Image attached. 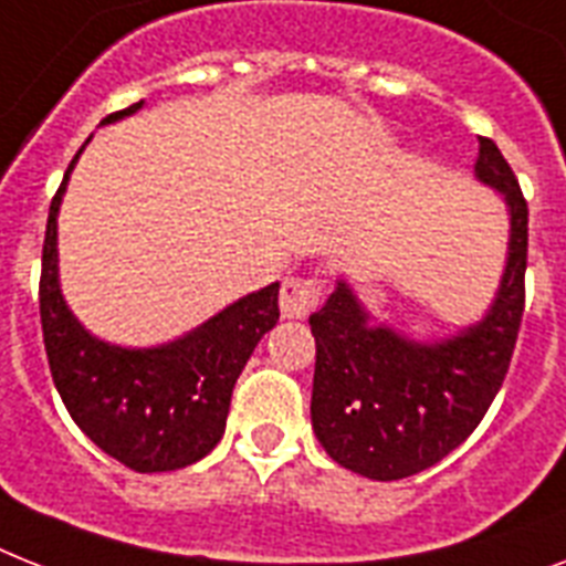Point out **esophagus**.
Wrapping results in <instances>:
<instances>
[{
	"label": "esophagus",
	"instance_id": "34e87169",
	"mask_svg": "<svg viewBox=\"0 0 566 566\" xmlns=\"http://www.w3.org/2000/svg\"><path fill=\"white\" fill-rule=\"evenodd\" d=\"M321 297V283L317 280L292 277L280 289V315L286 321H301L312 312V306Z\"/></svg>",
	"mask_w": 566,
	"mask_h": 566
}]
</instances>
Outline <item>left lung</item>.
I'll return each mask as SVG.
<instances>
[{"mask_svg": "<svg viewBox=\"0 0 566 566\" xmlns=\"http://www.w3.org/2000/svg\"><path fill=\"white\" fill-rule=\"evenodd\" d=\"M474 179L509 213L506 263L489 310L442 338H413L373 315L349 280L310 317L312 431L338 465L370 480L431 469L480 424L503 385L524 315L530 210L497 144L480 138Z\"/></svg>", "mask_w": 566, "mask_h": 566, "instance_id": "1", "label": "left lung"}]
</instances>
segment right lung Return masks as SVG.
<instances>
[{
	"label": "right lung",
	"mask_w": 566,
	"mask_h": 566,
	"mask_svg": "<svg viewBox=\"0 0 566 566\" xmlns=\"http://www.w3.org/2000/svg\"><path fill=\"white\" fill-rule=\"evenodd\" d=\"M142 106L138 101L115 112L101 126L118 124ZM81 153L51 202L42 245L40 317L51 376L81 431L126 469H185L222 440L233 385L260 338L277 324L280 283L242 294L165 344L124 347L92 335L65 303L57 251L60 205Z\"/></svg>",
	"instance_id": "add662e5"
}]
</instances>
